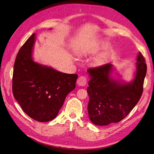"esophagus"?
Returning a JSON list of instances; mask_svg holds the SVG:
<instances>
[{"mask_svg": "<svg viewBox=\"0 0 154 154\" xmlns=\"http://www.w3.org/2000/svg\"><path fill=\"white\" fill-rule=\"evenodd\" d=\"M77 84L80 86H85L87 84V78L85 76H80L78 79Z\"/></svg>", "mask_w": 154, "mask_h": 154, "instance_id": "esophagus-1", "label": "esophagus"}]
</instances>
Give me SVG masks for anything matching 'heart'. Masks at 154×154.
Segmentation results:
<instances>
[{
    "instance_id": "1",
    "label": "heart",
    "mask_w": 154,
    "mask_h": 154,
    "mask_svg": "<svg viewBox=\"0 0 154 154\" xmlns=\"http://www.w3.org/2000/svg\"><path fill=\"white\" fill-rule=\"evenodd\" d=\"M108 47V44L105 42H101L97 43L91 50V53H97L100 52L103 50L106 49ZM113 50L109 48L106 51L102 52L100 55H99L96 59L94 60V63L96 65H102L110 60L113 57Z\"/></svg>"
}]
</instances>
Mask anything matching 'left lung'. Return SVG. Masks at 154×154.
Listing matches in <instances>:
<instances>
[{
	"label": "left lung",
	"instance_id": "obj_1",
	"mask_svg": "<svg viewBox=\"0 0 154 154\" xmlns=\"http://www.w3.org/2000/svg\"><path fill=\"white\" fill-rule=\"evenodd\" d=\"M136 72L134 80L126 83L114 79L113 65L108 63L89 69L90 76L87 93L89 117L95 125L106 126L125 118L140 98L147 67L140 52L137 57Z\"/></svg>",
	"mask_w": 154,
	"mask_h": 154
}]
</instances>
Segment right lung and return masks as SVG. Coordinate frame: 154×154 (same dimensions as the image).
I'll use <instances>...</instances> for the list:
<instances>
[{"label":"right lung","mask_w":154,"mask_h":154,"mask_svg":"<svg viewBox=\"0 0 154 154\" xmlns=\"http://www.w3.org/2000/svg\"><path fill=\"white\" fill-rule=\"evenodd\" d=\"M35 34L27 39L17 55L12 91L22 109L37 121L55 119L67 95L75 89L77 74L61 72L33 60Z\"/></svg>","instance_id":"right-lung-1"}]
</instances>
